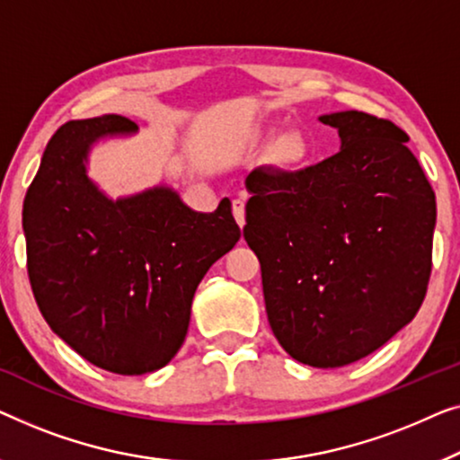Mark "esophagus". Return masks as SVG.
<instances>
[{"label": "esophagus", "mask_w": 460, "mask_h": 460, "mask_svg": "<svg viewBox=\"0 0 460 460\" xmlns=\"http://www.w3.org/2000/svg\"><path fill=\"white\" fill-rule=\"evenodd\" d=\"M233 217H235L239 227H243L245 225V202L243 199H233Z\"/></svg>", "instance_id": "obj_1"}]
</instances>
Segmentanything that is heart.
Here are the masks:
<instances>
[{"mask_svg": "<svg viewBox=\"0 0 460 460\" xmlns=\"http://www.w3.org/2000/svg\"><path fill=\"white\" fill-rule=\"evenodd\" d=\"M304 144L300 139H289L286 144V150H283V154H286L288 160H292V163H297V160L304 158Z\"/></svg>", "mask_w": 460, "mask_h": 460, "instance_id": "heart-1", "label": "heart"}]
</instances>
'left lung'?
<instances>
[{
    "instance_id": "left-lung-1",
    "label": "left lung",
    "mask_w": 460,
    "mask_h": 460,
    "mask_svg": "<svg viewBox=\"0 0 460 460\" xmlns=\"http://www.w3.org/2000/svg\"><path fill=\"white\" fill-rule=\"evenodd\" d=\"M341 147L302 171L254 168L243 237L261 261L269 325L289 357L335 368L371 354L421 308L436 193L402 128L323 114Z\"/></svg>"
}]
</instances>
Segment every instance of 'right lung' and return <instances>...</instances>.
I'll use <instances>...</instances> for the list:
<instances>
[{"label":"right lung","instance_id":"1","mask_svg":"<svg viewBox=\"0 0 460 460\" xmlns=\"http://www.w3.org/2000/svg\"><path fill=\"white\" fill-rule=\"evenodd\" d=\"M135 131L119 114L62 125L22 208L29 279L43 319L83 358L119 375L171 362L199 281L242 235L227 198L206 215L164 185L103 196L87 177L89 147Z\"/></svg>","mask_w":460,"mask_h":460}]
</instances>
